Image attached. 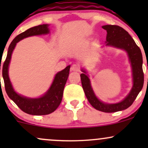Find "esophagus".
Returning a JSON list of instances; mask_svg holds the SVG:
<instances>
[{"instance_id": "34e87169", "label": "esophagus", "mask_w": 148, "mask_h": 148, "mask_svg": "<svg viewBox=\"0 0 148 148\" xmlns=\"http://www.w3.org/2000/svg\"><path fill=\"white\" fill-rule=\"evenodd\" d=\"M70 70L72 71V72H79L80 71V67L78 65V64H73L72 66V67H71Z\"/></svg>"}]
</instances>
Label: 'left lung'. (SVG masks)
Wrapping results in <instances>:
<instances>
[{"instance_id":"obj_1","label":"left lung","mask_w":148,"mask_h":148,"mask_svg":"<svg viewBox=\"0 0 148 148\" xmlns=\"http://www.w3.org/2000/svg\"><path fill=\"white\" fill-rule=\"evenodd\" d=\"M102 28L107 32L106 46L124 50L127 53L132 67L133 82L132 89L125 99L120 102L105 103L98 99L95 94L89 75L86 69H81L83 73L80 76L85 95L92 106L98 111L104 113H114L129 108L142 90L144 83L143 56L140 48L136 45L128 32L122 27L115 25H103Z\"/></svg>"}]
</instances>
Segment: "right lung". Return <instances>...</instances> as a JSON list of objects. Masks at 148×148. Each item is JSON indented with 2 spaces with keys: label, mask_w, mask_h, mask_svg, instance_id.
Here are the masks:
<instances>
[{
  "label": "right lung",
  "mask_w": 148,
  "mask_h": 148,
  "mask_svg": "<svg viewBox=\"0 0 148 148\" xmlns=\"http://www.w3.org/2000/svg\"><path fill=\"white\" fill-rule=\"evenodd\" d=\"M49 26V24L39 25L18 35L10 45L8 55L3 65V78L7 94L20 109L30 115H48L56 110L62 101L64 88L69 76L70 65L66 67L63 70L58 72L48 90L43 95L37 98L27 97L18 94L14 90L9 77V65L12 54L18 42L28 37L49 34L50 33Z\"/></svg>",
  "instance_id": "1"
}]
</instances>
